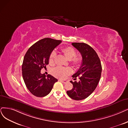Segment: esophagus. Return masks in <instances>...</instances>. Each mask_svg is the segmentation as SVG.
Masks as SVG:
<instances>
[{
  "mask_svg": "<svg viewBox=\"0 0 128 128\" xmlns=\"http://www.w3.org/2000/svg\"><path fill=\"white\" fill-rule=\"evenodd\" d=\"M60 81L63 82V83H66L68 82V81H67V80H62V79H59L58 80Z\"/></svg>",
  "mask_w": 128,
  "mask_h": 128,
  "instance_id": "34e87169",
  "label": "esophagus"
}]
</instances>
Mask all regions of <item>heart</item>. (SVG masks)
I'll use <instances>...</instances> for the list:
<instances>
[{"mask_svg":"<svg viewBox=\"0 0 128 128\" xmlns=\"http://www.w3.org/2000/svg\"><path fill=\"white\" fill-rule=\"evenodd\" d=\"M62 52L71 63L75 68H78L81 66L82 62L81 57L76 55V51L72 47H65L62 48ZM56 56V52L53 51L50 55L49 62L50 64H53ZM53 74L55 76L60 78H65L68 75L71 74L72 70L70 68L66 67H57L53 70Z\"/></svg>","mask_w":128,"mask_h":128,"instance_id":"1","label":"heart"}]
</instances>
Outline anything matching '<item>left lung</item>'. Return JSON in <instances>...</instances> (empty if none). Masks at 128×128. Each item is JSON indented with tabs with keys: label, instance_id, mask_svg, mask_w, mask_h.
Listing matches in <instances>:
<instances>
[{
	"label": "left lung",
	"instance_id": "1",
	"mask_svg": "<svg viewBox=\"0 0 128 128\" xmlns=\"http://www.w3.org/2000/svg\"><path fill=\"white\" fill-rule=\"evenodd\" d=\"M72 45L81 54L82 62L81 67L72 78L78 82L70 81L73 88L67 91L68 95L73 100H82L93 93L100 81L102 66L100 58L94 49L84 42H73Z\"/></svg>",
	"mask_w": 128,
	"mask_h": 128
}]
</instances>
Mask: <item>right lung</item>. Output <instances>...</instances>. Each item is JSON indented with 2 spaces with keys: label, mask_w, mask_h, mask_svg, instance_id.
I'll use <instances>...</instances> for the list:
<instances>
[{
  "label": "right lung",
  "mask_w": 128,
  "mask_h": 128,
  "mask_svg": "<svg viewBox=\"0 0 128 128\" xmlns=\"http://www.w3.org/2000/svg\"><path fill=\"white\" fill-rule=\"evenodd\" d=\"M62 40L50 38L40 40L28 50L22 64V75L26 86L30 92L37 97L48 94L56 79L51 75L46 76L40 70L48 64L50 55Z\"/></svg>",
  "instance_id": "obj_1"
}]
</instances>
